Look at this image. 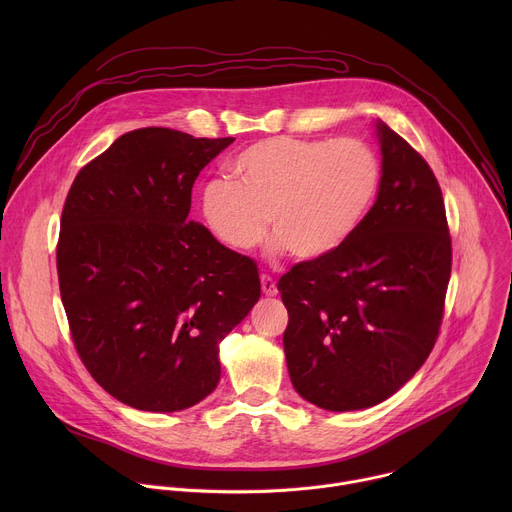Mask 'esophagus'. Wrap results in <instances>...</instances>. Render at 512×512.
<instances>
[{
  "label": "esophagus",
  "instance_id": "1",
  "mask_svg": "<svg viewBox=\"0 0 512 512\" xmlns=\"http://www.w3.org/2000/svg\"><path fill=\"white\" fill-rule=\"evenodd\" d=\"M261 289H263L265 296H277V285H275L273 277H269L267 273L261 275Z\"/></svg>",
  "mask_w": 512,
  "mask_h": 512
}]
</instances>
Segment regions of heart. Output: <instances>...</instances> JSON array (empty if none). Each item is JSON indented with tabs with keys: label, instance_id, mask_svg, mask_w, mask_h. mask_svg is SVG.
Here are the masks:
<instances>
[{
	"label": "heart",
	"instance_id": "heart-1",
	"mask_svg": "<svg viewBox=\"0 0 512 512\" xmlns=\"http://www.w3.org/2000/svg\"><path fill=\"white\" fill-rule=\"evenodd\" d=\"M227 176L202 188L210 235L235 253H249L271 233L273 247L300 261L338 251L362 225L381 188V160L358 137H267L231 162Z\"/></svg>",
	"mask_w": 512,
	"mask_h": 512
}]
</instances>
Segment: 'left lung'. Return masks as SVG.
I'll return each mask as SVG.
<instances>
[{"mask_svg":"<svg viewBox=\"0 0 512 512\" xmlns=\"http://www.w3.org/2000/svg\"><path fill=\"white\" fill-rule=\"evenodd\" d=\"M383 176L377 202L332 255L302 261L277 289L296 391L328 411L373 407L399 391L440 334L452 273L442 188L429 164L377 123Z\"/></svg>","mask_w":512,"mask_h":512,"instance_id":"8db88e82","label":"left lung"}]
</instances>
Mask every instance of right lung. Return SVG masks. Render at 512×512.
<instances>
[{"mask_svg": "<svg viewBox=\"0 0 512 512\" xmlns=\"http://www.w3.org/2000/svg\"><path fill=\"white\" fill-rule=\"evenodd\" d=\"M233 141L133 129L66 194L56 271L72 344L129 407L170 413L210 395L218 344L261 296L257 263L188 218L194 180Z\"/></svg>", "mask_w": 512, "mask_h": 512, "instance_id": "right-lung-1", "label": "right lung"}]
</instances>
